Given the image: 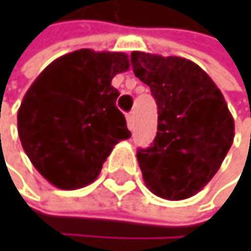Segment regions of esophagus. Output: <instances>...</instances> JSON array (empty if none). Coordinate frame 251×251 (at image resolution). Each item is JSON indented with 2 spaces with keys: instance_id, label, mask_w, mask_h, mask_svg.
I'll list each match as a JSON object with an SVG mask.
<instances>
[{
  "instance_id": "34e87169",
  "label": "esophagus",
  "mask_w": 251,
  "mask_h": 251,
  "mask_svg": "<svg viewBox=\"0 0 251 251\" xmlns=\"http://www.w3.org/2000/svg\"><path fill=\"white\" fill-rule=\"evenodd\" d=\"M126 122H128V128L132 129V128H134V114H132V113H129V114L126 116Z\"/></svg>"
}]
</instances>
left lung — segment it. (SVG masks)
Returning a JSON list of instances; mask_svg holds the SVG:
<instances>
[{
  "label": "left lung",
  "mask_w": 251,
  "mask_h": 251,
  "mask_svg": "<svg viewBox=\"0 0 251 251\" xmlns=\"http://www.w3.org/2000/svg\"><path fill=\"white\" fill-rule=\"evenodd\" d=\"M135 76L158 105V131L137 159L146 187L158 197L184 200L197 194L227 155L235 123L223 93L194 61L134 51Z\"/></svg>",
  "instance_id": "left-lung-1"
}]
</instances>
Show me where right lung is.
<instances>
[{
    "instance_id": "1",
    "label": "right lung",
    "mask_w": 251,
    "mask_h": 251,
    "mask_svg": "<svg viewBox=\"0 0 251 251\" xmlns=\"http://www.w3.org/2000/svg\"><path fill=\"white\" fill-rule=\"evenodd\" d=\"M128 69L123 52L78 50L46 66L25 93L18 134L33 166L54 187L92 184L113 148L131 137L111 85Z\"/></svg>"
}]
</instances>
